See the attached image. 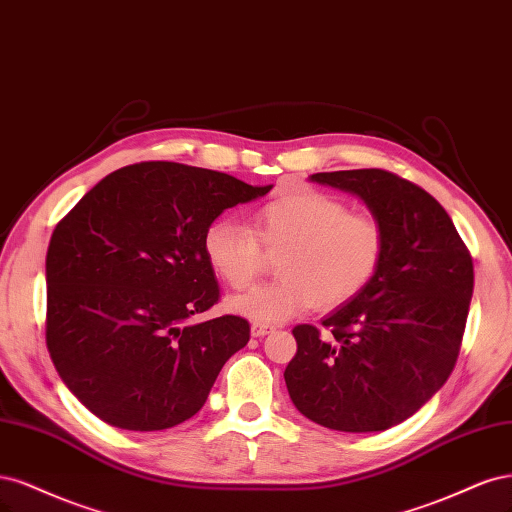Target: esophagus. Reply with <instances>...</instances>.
Listing matches in <instances>:
<instances>
[{
    "mask_svg": "<svg viewBox=\"0 0 512 512\" xmlns=\"http://www.w3.org/2000/svg\"><path fill=\"white\" fill-rule=\"evenodd\" d=\"M270 332H274V325H268V323H253L251 325V336L253 338H261V336H266Z\"/></svg>",
    "mask_w": 512,
    "mask_h": 512,
    "instance_id": "1",
    "label": "esophagus"
}]
</instances>
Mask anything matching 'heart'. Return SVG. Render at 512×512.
<instances>
[{"mask_svg":"<svg viewBox=\"0 0 512 512\" xmlns=\"http://www.w3.org/2000/svg\"><path fill=\"white\" fill-rule=\"evenodd\" d=\"M266 253H280L274 283L259 285L229 300V310L259 323H276L321 304L351 302L381 270L387 229L370 210H349L336 197L298 189L259 206L251 229L232 221H212L202 240L212 272L232 289L251 287Z\"/></svg>","mask_w":512,"mask_h":512,"instance_id":"obj_1","label":"heart"}]
</instances>
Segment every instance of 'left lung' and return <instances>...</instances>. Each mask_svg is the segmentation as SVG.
Masks as SVG:
<instances>
[{"instance_id": "obj_1", "label": "left lung", "mask_w": 512, "mask_h": 512, "mask_svg": "<svg viewBox=\"0 0 512 512\" xmlns=\"http://www.w3.org/2000/svg\"><path fill=\"white\" fill-rule=\"evenodd\" d=\"M312 180L359 195L387 229L372 283L319 327H293L298 353L285 370L304 417L338 432H383L447 383L474 289L468 246L438 202L378 168L319 172Z\"/></svg>"}]
</instances>
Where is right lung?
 <instances>
[{
    "instance_id": "1",
    "label": "right lung",
    "mask_w": 512,
    "mask_h": 512,
    "mask_svg": "<svg viewBox=\"0 0 512 512\" xmlns=\"http://www.w3.org/2000/svg\"><path fill=\"white\" fill-rule=\"evenodd\" d=\"M272 189L174 161L100 180L57 223L46 253V346L95 417L134 432L191 419L251 338L236 315L187 323L219 302L206 227Z\"/></svg>"
}]
</instances>
